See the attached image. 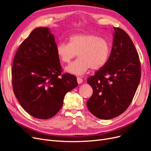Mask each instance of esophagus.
Returning a JSON list of instances; mask_svg holds the SVG:
<instances>
[{
    "instance_id": "1",
    "label": "esophagus",
    "mask_w": 151,
    "mask_h": 151,
    "mask_svg": "<svg viewBox=\"0 0 151 151\" xmlns=\"http://www.w3.org/2000/svg\"><path fill=\"white\" fill-rule=\"evenodd\" d=\"M77 83H78V84H82L83 83V80L82 79L81 77H78V78L77 79Z\"/></svg>"
}]
</instances>
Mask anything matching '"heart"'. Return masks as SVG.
Listing matches in <instances>:
<instances>
[{"instance_id": "b5f03b06", "label": "heart", "mask_w": 151, "mask_h": 151, "mask_svg": "<svg viewBox=\"0 0 151 151\" xmlns=\"http://www.w3.org/2000/svg\"><path fill=\"white\" fill-rule=\"evenodd\" d=\"M56 50L60 60L66 63L78 54L79 59L65 67V70L70 74L81 76L90 68L96 70L106 64L110 53V47L105 39L87 33L70 36L69 43H59Z\"/></svg>"}]
</instances>
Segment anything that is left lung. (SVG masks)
<instances>
[{
  "label": "left lung",
  "mask_w": 151,
  "mask_h": 151,
  "mask_svg": "<svg viewBox=\"0 0 151 151\" xmlns=\"http://www.w3.org/2000/svg\"><path fill=\"white\" fill-rule=\"evenodd\" d=\"M113 39L108 61L87 80L93 93L87 107L93 115L109 120L120 115L129 106L140 83L139 55L125 31L113 28Z\"/></svg>",
  "instance_id": "1"
}]
</instances>
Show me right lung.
Returning a JSON list of instances; mask_svg holds the SVG:
<instances>
[{
  "mask_svg": "<svg viewBox=\"0 0 151 151\" xmlns=\"http://www.w3.org/2000/svg\"><path fill=\"white\" fill-rule=\"evenodd\" d=\"M57 44L48 28H37L22 42L14 58L13 91L24 110L47 120L61 109L67 93L78 84L69 74L61 77Z\"/></svg>",
  "mask_w": 151,
  "mask_h": 151,
  "instance_id": "1",
  "label": "right lung"
}]
</instances>
